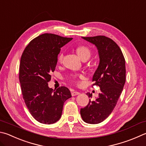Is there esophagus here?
<instances>
[{
    "mask_svg": "<svg viewBox=\"0 0 146 146\" xmlns=\"http://www.w3.org/2000/svg\"><path fill=\"white\" fill-rule=\"evenodd\" d=\"M79 94H80V92H78V91H73V92H71V95H72L73 96H76V95H78Z\"/></svg>",
    "mask_w": 146,
    "mask_h": 146,
    "instance_id": "1",
    "label": "esophagus"
}]
</instances>
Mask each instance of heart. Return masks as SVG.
<instances>
[{"label": "heart", "mask_w": 146, "mask_h": 146, "mask_svg": "<svg viewBox=\"0 0 146 146\" xmlns=\"http://www.w3.org/2000/svg\"><path fill=\"white\" fill-rule=\"evenodd\" d=\"M76 53H77L78 56L80 57L82 60L89 59L91 55V49H90L88 46L85 45L79 46L78 47L76 48ZM63 57H64V54H63V52H61L59 54V55H58V61L61 62L63 59ZM82 77H83V76H82V75H72L69 77V78H70L71 81L78 83L79 78H82Z\"/></svg>", "instance_id": "heart-1"}]
</instances>
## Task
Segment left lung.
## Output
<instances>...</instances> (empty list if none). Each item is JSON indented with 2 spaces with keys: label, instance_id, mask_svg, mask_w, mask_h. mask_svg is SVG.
Segmentation results:
<instances>
[{
  "label": "left lung",
  "instance_id": "1",
  "mask_svg": "<svg viewBox=\"0 0 146 146\" xmlns=\"http://www.w3.org/2000/svg\"><path fill=\"white\" fill-rule=\"evenodd\" d=\"M98 50L100 63L92 77V86H98L101 93L95 101L89 100L80 109L84 122L98 124L107 119L115 108L126 81L125 59L120 48L112 39L104 36L82 37ZM89 98L92 94L87 92Z\"/></svg>",
  "mask_w": 146,
  "mask_h": 146
}]
</instances>
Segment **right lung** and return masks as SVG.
Masks as SVG:
<instances>
[{
	"instance_id": "1",
	"label": "right lung",
	"mask_w": 146,
	"mask_h": 146,
	"mask_svg": "<svg viewBox=\"0 0 146 146\" xmlns=\"http://www.w3.org/2000/svg\"><path fill=\"white\" fill-rule=\"evenodd\" d=\"M72 39L41 34L28 44L21 57L19 80L23 98L31 114L41 123L50 124L59 121L64 102L71 97L67 87L54 90L48 87V82L56 67L60 48Z\"/></svg>"
}]
</instances>
